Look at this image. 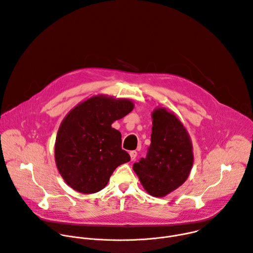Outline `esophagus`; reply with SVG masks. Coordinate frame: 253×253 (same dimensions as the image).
Here are the masks:
<instances>
[{
  "label": "esophagus",
  "mask_w": 253,
  "mask_h": 253,
  "mask_svg": "<svg viewBox=\"0 0 253 253\" xmlns=\"http://www.w3.org/2000/svg\"><path fill=\"white\" fill-rule=\"evenodd\" d=\"M129 154H130V158H131L132 161L136 159V156H137V152L136 151H130Z\"/></svg>",
  "instance_id": "34e87169"
}]
</instances>
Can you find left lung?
Returning a JSON list of instances; mask_svg holds the SVG:
<instances>
[{
	"label": "left lung",
	"mask_w": 253,
	"mask_h": 253,
	"mask_svg": "<svg viewBox=\"0 0 253 253\" xmlns=\"http://www.w3.org/2000/svg\"><path fill=\"white\" fill-rule=\"evenodd\" d=\"M152 119L146 158L134 163L133 170L150 195L163 197L188 178L193 165L192 144L186 128L174 113L157 108Z\"/></svg>",
	"instance_id": "obj_1"
}]
</instances>
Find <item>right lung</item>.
Instances as JSON below:
<instances>
[{
  "label": "right lung",
  "instance_id": "1",
  "mask_svg": "<svg viewBox=\"0 0 253 253\" xmlns=\"http://www.w3.org/2000/svg\"><path fill=\"white\" fill-rule=\"evenodd\" d=\"M133 108L128 99L98 95L67 114L57 133L55 160L71 188L84 194L98 192L119 165L130 161L121 147V133L111 125Z\"/></svg>",
  "mask_w": 253,
  "mask_h": 253
}]
</instances>
